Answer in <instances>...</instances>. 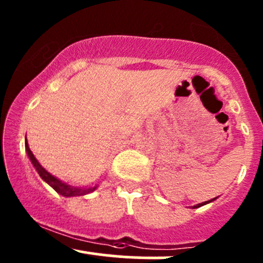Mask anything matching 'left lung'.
<instances>
[{
	"instance_id": "left-lung-1",
	"label": "left lung",
	"mask_w": 263,
	"mask_h": 263,
	"mask_svg": "<svg viewBox=\"0 0 263 263\" xmlns=\"http://www.w3.org/2000/svg\"><path fill=\"white\" fill-rule=\"evenodd\" d=\"M213 200H215V198L214 199H211V200H208V201H204V203H200V204H198V205H195L194 208H200V206H203V205H205V204H208V203H210V201H213Z\"/></svg>"
}]
</instances>
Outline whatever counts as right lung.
I'll list each match as a JSON object with an SVG mask.
<instances>
[{
    "mask_svg": "<svg viewBox=\"0 0 263 263\" xmlns=\"http://www.w3.org/2000/svg\"><path fill=\"white\" fill-rule=\"evenodd\" d=\"M26 151H27V153H28L29 159H31V162L33 163V165H34V168L37 170L38 174L41 176L42 179L49 184V185L52 186V188L55 190L57 193H59V194L63 195V197H80V195H85V194H87V193L92 192V190L96 189V186H93V188H84V189L75 188V186H70V185H68V184L63 183L62 180L57 179V178L52 176V174L48 173V172L45 171L41 164H39L37 159H35L34 155L32 153V151L29 149L27 138H26Z\"/></svg>",
    "mask_w": 263,
    "mask_h": 263,
    "instance_id": "right-lung-1",
    "label": "right lung"
}]
</instances>
